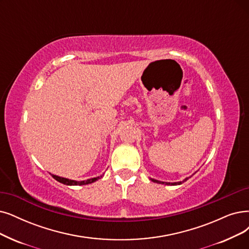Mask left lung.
I'll use <instances>...</instances> for the list:
<instances>
[{
    "label": "left lung",
    "instance_id": "1",
    "mask_svg": "<svg viewBox=\"0 0 249 249\" xmlns=\"http://www.w3.org/2000/svg\"><path fill=\"white\" fill-rule=\"evenodd\" d=\"M188 178H186L183 182L187 181ZM151 180H152V182H154V183H158V184H164V185H173V186H175V185H181V184H182V182H176V183H167V182H160V181H157V180H154V178H151Z\"/></svg>",
    "mask_w": 249,
    "mask_h": 249
}]
</instances>
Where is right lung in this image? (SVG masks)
Wrapping results in <instances>:
<instances>
[{
	"mask_svg": "<svg viewBox=\"0 0 249 249\" xmlns=\"http://www.w3.org/2000/svg\"><path fill=\"white\" fill-rule=\"evenodd\" d=\"M56 181H58L59 183H62L64 185H68V186H75V185H87V184H91V183H94L96 182L97 180H99V178H101L103 177L100 176V177H96V178H89V180L87 181H73V180H69V178H62V177H58V176H55V175H51Z\"/></svg>",
	"mask_w": 249,
	"mask_h": 249,
	"instance_id": "1",
	"label": "right lung"
}]
</instances>
